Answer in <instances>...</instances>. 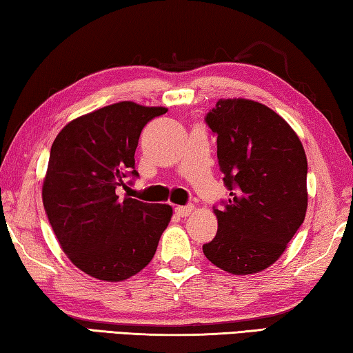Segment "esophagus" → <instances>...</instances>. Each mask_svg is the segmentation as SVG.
<instances>
[{
    "label": "esophagus",
    "instance_id": "1",
    "mask_svg": "<svg viewBox=\"0 0 353 353\" xmlns=\"http://www.w3.org/2000/svg\"><path fill=\"white\" fill-rule=\"evenodd\" d=\"M194 210L193 205H177L176 207V213L179 214V216H188V214Z\"/></svg>",
    "mask_w": 353,
    "mask_h": 353
}]
</instances>
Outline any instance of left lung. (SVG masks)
I'll return each instance as SVG.
<instances>
[{"instance_id":"left-lung-1","label":"left lung","mask_w":353,"mask_h":353,"mask_svg":"<svg viewBox=\"0 0 353 353\" xmlns=\"http://www.w3.org/2000/svg\"><path fill=\"white\" fill-rule=\"evenodd\" d=\"M205 121L218 135L230 198L213 208L218 232L202 250L234 276L260 272L280 259L305 219V151L279 113L252 99H219Z\"/></svg>"}]
</instances>
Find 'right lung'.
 Segmentation results:
<instances>
[{
    "instance_id": "obj_1",
    "label": "right lung",
    "mask_w": 353,
    "mask_h": 353,
    "mask_svg": "<svg viewBox=\"0 0 353 353\" xmlns=\"http://www.w3.org/2000/svg\"><path fill=\"white\" fill-rule=\"evenodd\" d=\"M166 107L121 101L74 118L57 134L41 199L59 244L82 272L121 282L149 265L172 208L115 190L135 171L141 129Z\"/></svg>"
}]
</instances>
